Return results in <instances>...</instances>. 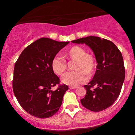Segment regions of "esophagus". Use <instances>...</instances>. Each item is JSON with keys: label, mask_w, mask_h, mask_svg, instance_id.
<instances>
[{"label": "esophagus", "mask_w": 135, "mask_h": 135, "mask_svg": "<svg viewBox=\"0 0 135 135\" xmlns=\"http://www.w3.org/2000/svg\"><path fill=\"white\" fill-rule=\"evenodd\" d=\"M77 88L76 86H69V88L71 89H76V88Z\"/></svg>", "instance_id": "34e87169"}]
</instances>
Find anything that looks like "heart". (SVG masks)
Segmentation results:
<instances>
[{"label": "heart", "mask_w": 135, "mask_h": 135, "mask_svg": "<svg viewBox=\"0 0 135 135\" xmlns=\"http://www.w3.org/2000/svg\"><path fill=\"white\" fill-rule=\"evenodd\" d=\"M64 57L69 60L76 61L74 66L75 71L67 73L61 78L63 84L75 86L84 83L88 80V75L91 77L96 71V59L92 54H88L85 49L79 46H73L64 52ZM53 72L58 76L63 74L67 65L66 61L60 57L55 56L51 62Z\"/></svg>", "instance_id": "obj_1"}]
</instances>
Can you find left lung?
I'll return each mask as SVG.
<instances>
[{"label": "left lung", "mask_w": 135, "mask_h": 135, "mask_svg": "<svg viewBox=\"0 0 135 135\" xmlns=\"http://www.w3.org/2000/svg\"><path fill=\"white\" fill-rule=\"evenodd\" d=\"M72 42L89 46L98 63L93 78L84 85L86 94L80 100L81 104L93 112L107 109L119 97L125 80L122 53L112 42L97 36H87Z\"/></svg>", "instance_id": "8db88e82"}]
</instances>
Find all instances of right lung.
Returning a JSON list of instances; mask_svg holds the SVG:
<instances>
[{
    "mask_svg": "<svg viewBox=\"0 0 135 135\" xmlns=\"http://www.w3.org/2000/svg\"><path fill=\"white\" fill-rule=\"evenodd\" d=\"M69 42L41 38L23 50L16 61L12 85L17 101L27 112L38 118L54 115L62 104L66 85H59V78L51 67L52 59Z\"/></svg>",
    "mask_w": 135,
    "mask_h": 135,
    "instance_id": "obj_1",
    "label": "right lung"
}]
</instances>
